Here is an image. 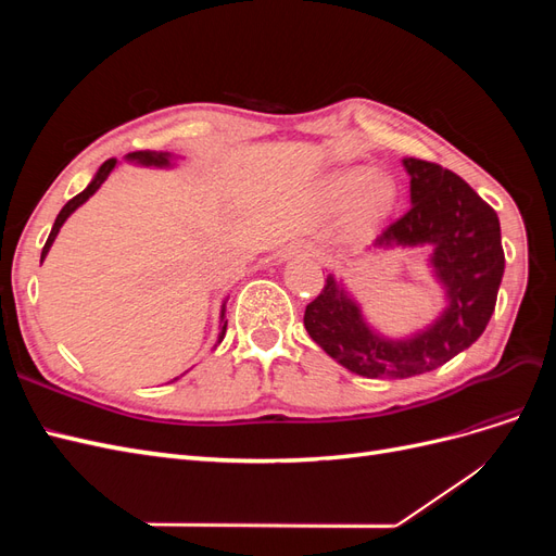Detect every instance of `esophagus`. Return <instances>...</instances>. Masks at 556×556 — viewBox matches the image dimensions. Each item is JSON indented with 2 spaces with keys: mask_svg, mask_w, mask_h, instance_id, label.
<instances>
[{
  "mask_svg": "<svg viewBox=\"0 0 556 556\" xmlns=\"http://www.w3.org/2000/svg\"><path fill=\"white\" fill-rule=\"evenodd\" d=\"M296 252H304V255H315V250H313V245H290V248H285L282 250V260H290L292 255H296Z\"/></svg>",
  "mask_w": 556,
  "mask_h": 556,
  "instance_id": "obj_1",
  "label": "esophagus"
}]
</instances>
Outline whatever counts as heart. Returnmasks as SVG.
Listing matches in <instances>:
<instances>
[{"label": "heart", "mask_w": 556, "mask_h": 556, "mask_svg": "<svg viewBox=\"0 0 556 556\" xmlns=\"http://www.w3.org/2000/svg\"><path fill=\"white\" fill-rule=\"evenodd\" d=\"M359 192V204L364 213H378L392 201V180L382 174H366L364 169H348L336 174L329 182V192L336 199H348Z\"/></svg>", "instance_id": "1"}]
</instances>
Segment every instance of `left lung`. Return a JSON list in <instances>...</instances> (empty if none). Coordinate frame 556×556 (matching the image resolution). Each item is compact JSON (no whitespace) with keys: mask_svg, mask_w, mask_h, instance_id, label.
<instances>
[{"mask_svg":"<svg viewBox=\"0 0 556 556\" xmlns=\"http://www.w3.org/2000/svg\"><path fill=\"white\" fill-rule=\"evenodd\" d=\"M410 208L387 225L371 248L429 245L447 306L410 339H384L331 274L304 313L311 339L331 359L364 378H410L433 371L473 345L496 306L506 268L496 211L441 164L406 157Z\"/></svg>","mask_w":556,"mask_h":556,"instance_id":"8db88e82","label":"left lung"}]
</instances>
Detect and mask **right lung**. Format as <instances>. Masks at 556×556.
Masks as SVG:
<instances>
[{"instance_id":"right-lung-1","label":"right lung","mask_w":556,"mask_h":556,"mask_svg":"<svg viewBox=\"0 0 556 556\" xmlns=\"http://www.w3.org/2000/svg\"><path fill=\"white\" fill-rule=\"evenodd\" d=\"M127 160H129V162H137V164H143V166H160V169H164V166H172V153H157V150H137V153H129ZM115 164H117V160H106L102 166H99V172H97V176L92 178V182L88 185V188L83 190L80 194H76L74 199L66 201L64 208H62L60 215L55 217L53 229H50V233H48V241H46V245H43V250H41V262L46 260L48 250H50V245H53V241H55V237H58V231H60V227L64 225L66 217H70L80 204H86V201H88L99 188H102V182H104V180L109 178V174L115 169ZM225 331H227V319H225V304H223V311H220V339H217V343L223 341Z\"/></svg>"}]
</instances>
